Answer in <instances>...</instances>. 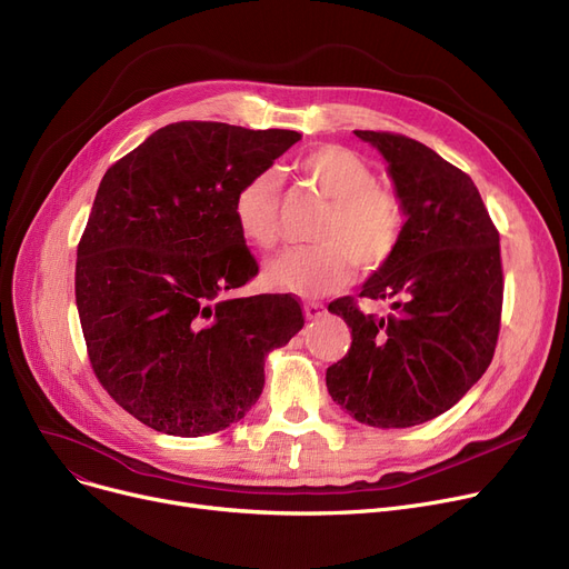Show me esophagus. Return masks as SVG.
<instances>
[{
  "mask_svg": "<svg viewBox=\"0 0 569 569\" xmlns=\"http://www.w3.org/2000/svg\"><path fill=\"white\" fill-rule=\"evenodd\" d=\"M305 316L307 320H318L325 316V307L320 302H307L305 305Z\"/></svg>",
  "mask_w": 569,
  "mask_h": 569,
  "instance_id": "1",
  "label": "esophagus"
}]
</instances>
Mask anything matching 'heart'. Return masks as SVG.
Listing matches in <instances>:
<instances>
[{
	"instance_id": "heart-1",
	"label": "heart",
	"mask_w": 569,
	"mask_h": 569,
	"mask_svg": "<svg viewBox=\"0 0 569 569\" xmlns=\"http://www.w3.org/2000/svg\"><path fill=\"white\" fill-rule=\"evenodd\" d=\"M297 172L330 200L311 247L288 249L264 267V279L305 297L337 292L350 283L355 264L365 272L390 262L406 230V207L397 191L378 184V172L362 154L341 144L309 149L295 163ZM232 214L239 232L260 251L281 234V189L272 170L249 177L239 187Z\"/></svg>"
}]
</instances>
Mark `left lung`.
<instances>
[{"mask_svg": "<svg viewBox=\"0 0 569 569\" xmlns=\"http://www.w3.org/2000/svg\"><path fill=\"white\" fill-rule=\"evenodd\" d=\"M390 163L406 230L395 258L357 297L390 300L378 318L339 297L348 355L327 390L357 422L406 429L450 410L493 360L502 311L498 230L472 179L431 147L390 131H355Z\"/></svg>", "mask_w": 569, "mask_h": 569, "instance_id": "left-lung-1", "label": "left lung"}]
</instances>
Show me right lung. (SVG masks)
Segmentation results:
<instances>
[{
    "mask_svg": "<svg viewBox=\"0 0 569 569\" xmlns=\"http://www.w3.org/2000/svg\"><path fill=\"white\" fill-rule=\"evenodd\" d=\"M302 136L174 122L103 174L76 260L89 365L136 420L196 438L242 420L264 355L305 327L290 295L228 297L258 274L232 202Z\"/></svg>",
    "mask_w": 569,
    "mask_h": 569,
    "instance_id": "obj_1",
    "label": "right lung"
}]
</instances>
